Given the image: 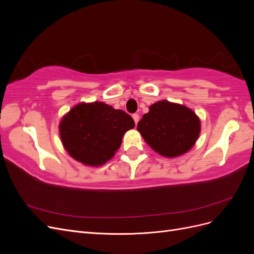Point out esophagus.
<instances>
[{
  "instance_id": "34e87169",
  "label": "esophagus",
  "mask_w": 254,
  "mask_h": 254,
  "mask_svg": "<svg viewBox=\"0 0 254 254\" xmlns=\"http://www.w3.org/2000/svg\"><path fill=\"white\" fill-rule=\"evenodd\" d=\"M132 119H133L135 124H137V122L140 121V115L137 114V113H134V114H132Z\"/></svg>"
}]
</instances>
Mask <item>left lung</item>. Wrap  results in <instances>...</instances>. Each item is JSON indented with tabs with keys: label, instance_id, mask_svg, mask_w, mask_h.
<instances>
[{
	"label": "left lung",
	"instance_id": "obj_1",
	"mask_svg": "<svg viewBox=\"0 0 254 254\" xmlns=\"http://www.w3.org/2000/svg\"><path fill=\"white\" fill-rule=\"evenodd\" d=\"M137 131L161 156L174 158L193 147L200 132V121L187 107L161 101L143 115Z\"/></svg>",
	"mask_w": 254,
	"mask_h": 254
}]
</instances>
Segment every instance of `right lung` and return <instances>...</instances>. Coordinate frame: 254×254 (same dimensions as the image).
<instances>
[{"instance_id":"1","label":"right lung","mask_w":254,"mask_h":254,"mask_svg":"<svg viewBox=\"0 0 254 254\" xmlns=\"http://www.w3.org/2000/svg\"><path fill=\"white\" fill-rule=\"evenodd\" d=\"M133 127V119L125 111L99 102L79 104L61 121L60 136L75 160L98 166L114 156L123 135Z\"/></svg>"}]
</instances>
